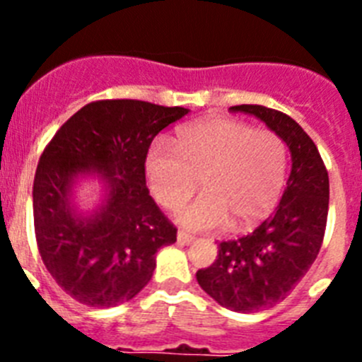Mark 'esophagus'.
Instances as JSON below:
<instances>
[{"label": "esophagus", "instance_id": "34e87169", "mask_svg": "<svg viewBox=\"0 0 362 362\" xmlns=\"http://www.w3.org/2000/svg\"><path fill=\"white\" fill-rule=\"evenodd\" d=\"M194 241H196V238H194V235H190V233L183 232V230H179V232H177V243H179V245H192Z\"/></svg>", "mask_w": 362, "mask_h": 362}]
</instances>
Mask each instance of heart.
I'll use <instances>...</instances> for the list:
<instances>
[{"label":"heart","mask_w":362,"mask_h":362,"mask_svg":"<svg viewBox=\"0 0 362 362\" xmlns=\"http://www.w3.org/2000/svg\"><path fill=\"white\" fill-rule=\"evenodd\" d=\"M177 148L165 139L153 143L145 172L153 197L166 209L178 206L202 179L204 196L175 210L183 226L216 230L230 221L233 230H248L279 201L288 148L276 132L209 117L179 130Z\"/></svg>","instance_id":"b5f03b06"}]
</instances>
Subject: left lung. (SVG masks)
I'll list each match as a JSON object with an SVG mask.
<instances>
[{"label":"left lung","instance_id":"obj_1","mask_svg":"<svg viewBox=\"0 0 362 362\" xmlns=\"http://www.w3.org/2000/svg\"><path fill=\"white\" fill-rule=\"evenodd\" d=\"M281 136L292 170L276 214L252 233L219 243L217 259L197 270L201 288L233 312L252 313L286 299L321 250L330 181L315 143L290 116L263 105H238Z\"/></svg>","mask_w":362,"mask_h":362}]
</instances>
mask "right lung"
Instances as JSON below:
<instances>
[{"label": "right lung", "instance_id": "1", "mask_svg": "<svg viewBox=\"0 0 362 362\" xmlns=\"http://www.w3.org/2000/svg\"><path fill=\"white\" fill-rule=\"evenodd\" d=\"M136 99H105L74 114L43 150L34 177V228L45 267L69 296L94 308L134 299L153 276L156 254L177 230L150 197L145 161L163 129L188 114ZM100 183L81 211L75 190Z\"/></svg>", "mask_w": 362, "mask_h": 362}]
</instances>
